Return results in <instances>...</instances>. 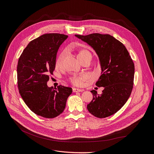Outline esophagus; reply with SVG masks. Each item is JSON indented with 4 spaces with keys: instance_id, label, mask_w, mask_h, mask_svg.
<instances>
[{
    "instance_id": "esophagus-1",
    "label": "esophagus",
    "mask_w": 154,
    "mask_h": 154,
    "mask_svg": "<svg viewBox=\"0 0 154 154\" xmlns=\"http://www.w3.org/2000/svg\"><path fill=\"white\" fill-rule=\"evenodd\" d=\"M83 91V90L78 89V88H72V91H73L74 93H75V92H82V91Z\"/></svg>"
}]
</instances>
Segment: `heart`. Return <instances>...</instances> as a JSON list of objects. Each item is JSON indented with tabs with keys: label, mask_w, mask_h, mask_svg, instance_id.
<instances>
[{
	"label": "heart",
	"mask_w": 154,
	"mask_h": 154,
	"mask_svg": "<svg viewBox=\"0 0 154 154\" xmlns=\"http://www.w3.org/2000/svg\"><path fill=\"white\" fill-rule=\"evenodd\" d=\"M77 57L79 60L80 61H82L87 58H91V54L88 50H82L79 52L77 54ZM64 58H65V52L63 51L60 54L57 60H56V66L61 67L63 64ZM85 79H86V76L83 74H81L79 75H73L71 77L69 78V81L72 85L75 86L81 87L83 85V82H84Z\"/></svg>",
	"instance_id": "obj_1"
}]
</instances>
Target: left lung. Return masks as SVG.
<instances>
[{
  "mask_svg": "<svg viewBox=\"0 0 154 154\" xmlns=\"http://www.w3.org/2000/svg\"><path fill=\"white\" fill-rule=\"evenodd\" d=\"M75 35L95 50L102 70L96 85L104 90L100 95L91 91L93 97L87 109L100 119L113 115L127 101L133 90L134 64L131 56L122 42L109 34Z\"/></svg>",
  "mask_w": 154,
  "mask_h": 154,
  "instance_id": "1",
  "label": "left lung"
}]
</instances>
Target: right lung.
<instances>
[{"mask_svg": "<svg viewBox=\"0 0 154 154\" xmlns=\"http://www.w3.org/2000/svg\"><path fill=\"white\" fill-rule=\"evenodd\" d=\"M68 35L45 34L31 41L21 53L17 66V83L24 102L37 116L53 119L64 111L70 87H48L49 75L55 69L59 47Z\"/></svg>", "mask_w": 154, "mask_h": 154, "instance_id": "right-lung-1", "label": "right lung"}]
</instances>
